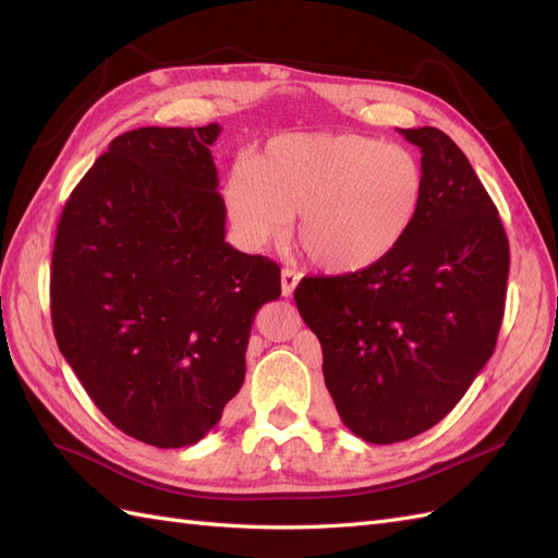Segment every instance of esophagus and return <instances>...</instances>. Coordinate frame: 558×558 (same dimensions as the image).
Wrapping results in <instances>:
<instances>
[{
    "instance_id": "1",
    "label": "esophagus",
    "mask_w": 558,
    "mask_h": 558,
    "mask_svg": "<svg viewBox=\"0 0 558 558\" xmlns=\"http://www.w3.org/2000/svg\"><path fill=\"white\" fill-rule=\"evenodd\" d=\"M298 283H300V275L293 272V269L286 267L283 272H281V293H283V298H291Z\"/></svg>"
}]
</instances>
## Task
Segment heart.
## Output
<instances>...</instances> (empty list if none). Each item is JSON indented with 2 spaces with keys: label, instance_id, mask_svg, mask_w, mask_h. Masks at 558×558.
I'll return each mask as SVG.
<instances>
[{
  "label": "heart",
  "instance_id": "1",
  "mask_svg": "<svg viewBox=\"0 0 558 558\" xmlns=\"http://www.w3.org/2000/svg\"><path fill=\"white\" fill-rule=\"evenodd\" d=\"M424 195L412 148L353 132L277 134L253 158L234 160L223 185L242 244L281 238L298 214L300 248L330 275L384 263L414 228Z\"/></svg>",
  "mask_w": 558,
  "mask_h": 558
}]
</instances>
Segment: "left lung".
Segmentation results:
<instances>
[{"label":"left lung","instance_id":"obj_1","mask_svg":"<svg viewBox=\"0 0 558 558\" xmlns=\"http://www.w3.org/2000/svg\"><path fill=\"white\" fill-rule=\"evenodd\" d=\"M398 132L426 174L414 228L365 272L295 289L337 414L373 445L433 428L465 396L496 349L510 272L508 234L463 150L437 128Z\"/></svg>","mask_w":558,"mask_h":558}]
</instances>
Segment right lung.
Masks as SVG:
<instances>
[{
    "label": "right lung",
    "instance_id": "right-lung-1",
    "mask_svg": "<svg viewBox=\"0 0 558 558\" xmlns=\"http://www.w3.org/2000/svg\"><path fill=\"white\" fill-rule=\"evenodd\" d=\"M221 125L118 134L62 209L50 318L116 428L160 449L202 440L246 375L253 318L281 267L226 242L209 146Z\"/></svg>",
    "mask_w": 558,
    "mask_h": 558
}]
</instances>
